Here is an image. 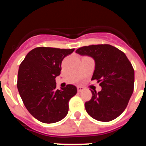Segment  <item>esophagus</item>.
Wrapping results in <instances>:
<instances>
[{
    "instance_id": "34e87169",
    "label": "esophagus",
    "mask_w": 146,
    "mask_h": 146,
    "mask_svg": "<svg viewBox=\"0 0 146 146\" xmlns=\"http://www.w3.org/2000/svg\"><path fill=\"white\" fill-rule=\"evenodd\" d=\"M84 89V88L82 87V86H78V87H77V91H78V92H82Z\"/></svg>"
}]
</instances>
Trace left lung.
<instances>
[{
	"label": "left lung",
	"mask_w": 146,
	"mask_h": 146,
	"mask_svg": "<svg viewBox=\"0 0 146 146\" xmlns=\"http://www.w3.org/2000/svg\"><path fill=\"white\" fill-rule=\"evenodd\" d=\"M80 55L91 56L96 66L91 80L102 87L91 91V100L85 103L93 118L103 122L113 121L124 111L134 91L135 70L121 50L110 44L89 45L76 50Z\"/></svg>",
	"instance_id": "1"
}]
</instances>
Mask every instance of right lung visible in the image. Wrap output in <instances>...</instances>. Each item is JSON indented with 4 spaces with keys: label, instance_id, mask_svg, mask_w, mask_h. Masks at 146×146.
<instances>
[{
    "label": "right lung",
    "instance_id": "right-lung-1",
    "mask_svg": "<svg viewBox=\"0 0 146 146\" xmlns=\"http://www.w3.org/2000/svg\"><path fill=\"white\" fill-rule=\"evenodd\" d=\"M74 49L39 47L31 50L20 64L17 88L25 108L41 122L52 123L68 113L69 102L77 88L67 85L56 88L55 77L60 74L62 60Z\"/></svg>",
    "mask_w": 146,
    "mask_h": 146
}]
</instances>
